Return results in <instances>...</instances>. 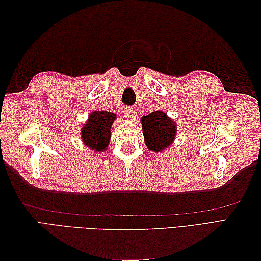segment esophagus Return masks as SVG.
I'll list each match as a JSON object with an SVG mask.
<instances>
[{
  "label": "esophagus",
  "instance_id": "1",
  "mask_svg": "<svg viewBox=\"0 0 261 261\" xmlns=\"http://www.w3.org/2000/svg\"><path fill=\"white\" fill-rule=\"evenodd\" d=\"M125 113H126V115H127L129 118H133L134 116H135V114H136L135 110H134L132 107H127V108H126Z\"/></svg>",
  "mask_w": 261,
  "mask_h": 261
}]
</instances>
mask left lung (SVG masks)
Masks as SVG:
<instances>
[{
    "label": "left lung",
    "instance_id": "1",
    "mask_svg": "<svg viewBox=\"0 0 261 261\" xmlns=\"http://www.w3.org/2000/svg\"><path fill=\"white\" fill-rule=\"evenodd\" d=\"M140 123L145 144L150 151L163 152L175 140L177 124L161 110L141 116Z\"/></svg>",
    "mask_w": 261,
    "mask_h": 261
}]
</instances>
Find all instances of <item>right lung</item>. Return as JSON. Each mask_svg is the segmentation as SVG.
<instances>
[{
  "instance_id": "add662e5",
  "label": "right lung",
  "mask_w": 261,
  "mask_h": 261,
  "mask_svg": "<svg viewBox=\"0 0 261 261\" xmlns=\"http://www.w3.org/2000/svg\"><path fill=\"white\" fill-rule=\"evenodd\" d=\"M117 115L112 112L94 110L81 129L84 145L94 152H105L111 139V127Z\"/></svg>"
}]
</instances>
